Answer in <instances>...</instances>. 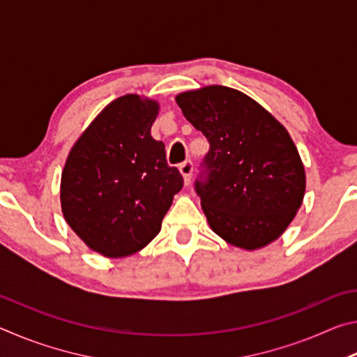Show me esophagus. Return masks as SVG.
Listing matches in <instances>:
<instances>
[{
	"mask_svg": "<svg viewBox=\"0 0 357 357\" xmlns=\"http://www.w3.org/2000/svg\"><path fill=\"white\" fill-rule=\"evenodd\" d=\"M179 172H181V174H183L184 183L189 184L190 183V178H192V172H193V162L190 159L184 160L183 164L179 165Z\"/></svg>",
	"mask_w": 357,
	"mask_h": 357,
	"instance_id": "obj_1",
	"label": "esophagus"
}]
</instances>
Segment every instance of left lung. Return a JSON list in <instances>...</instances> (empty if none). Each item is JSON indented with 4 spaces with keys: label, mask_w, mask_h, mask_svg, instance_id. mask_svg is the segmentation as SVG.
Listing matches in <instances>:
<instances>
[{
    "label": "left lung",
    "mask_w": 357,
    "mask_h": 357,
    "mask_svg": "<svg viewBox=\"0 0 357 357\" xmlns=\"http://www.w3.org/2000/svg\"><path fill=\"white\" fill-rule=\"evenodd\" d=\"M176 102L209 142L195 192L211 228L241 249L273 243L305 192L304 165L287 129L233 88L214 84L179 94Z\"/></svg>",
    "instance_id": "left-lung-1"
}]
</instances>
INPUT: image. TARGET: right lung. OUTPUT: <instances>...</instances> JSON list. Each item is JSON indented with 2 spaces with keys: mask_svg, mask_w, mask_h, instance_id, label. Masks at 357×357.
I'll return each mask as SVG.
<instances>
[{
  "mask_svg": "<svg viewBox=\"0 0 357 357\" xmlns=\"http://www.w3.org/2000/svg\"><path fill=\"white\" fill-rule=\"evenodd\" d=\"M159 105L128 94L108 104L69 153L61 176L66 222L88 247L128 257L160 231L184 179L151 137Z\"/></svg>",
  "mask_w": 357,
  "mask_h": 357,
  "instance_id": "1",
  "label": "right lung"
}]
</instances>
